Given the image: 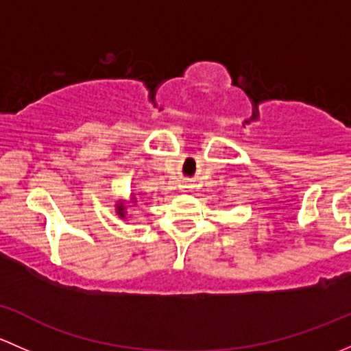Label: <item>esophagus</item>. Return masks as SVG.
Masks as SVG:
<instances>
[{
  "label": "esophagus",
  "mask_w": 351,
  "mask_h": 351,
  "mask_svg": "<svg viewBox=\"0 0 351 351\" xmlns=\"http://www.w3.org/2000/svg\"><path fill=\"white\" fill-rule=\"evenodd\" d=\"M185 186H186V189H192L193 185H192V183H190V182H186V183H185Z\"/></svg>",
  "instance_id": "esophagus-1"
}]
</instances>
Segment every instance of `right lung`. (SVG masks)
Segmentation results:
<instances>
[{
	"instance_id": "1",
	"label": "right lung",
	"mask_w": 351,
	"mask_h": 351,
	"mask_svg": "<svg viewBox=\"0 0 351 351\" xmlns=\"http://www.w3.org/2000/svg\"><path fill=\"white\" fill-rule=\"evenodd\" d=\"M119 215H122V217L125 215V207H123V205H120L119 207Z\"/></svg>"
}]
</instances>
